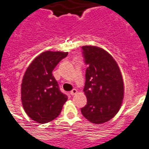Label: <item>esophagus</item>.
Instances as JSON below:
<instances>
[{
    "label": "esophagus",
    "instance_id": "34e87169",
    "mask_svg": "<svg viewBox=\"0 0 149 149\" xmlns=\"http://www.w3.org/2000/svg\"><path fill=\"white\" fill-rule=\"evenodd\" d=\"M77 93V90H76V89H73V90H72L71 91H70V95H72V96H73V95H76Z\"/></svg>",
    "mask_w": 149,
    "mask_h": 149
}]
</instances>
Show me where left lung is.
Here are the masks:
<instances>
[{
    "mask_svg": "<svg viewBox=\"0 0 149 149\" xmlns=\"http://www.w3.org/2000/svg\"><path fill=\"white\" fill-rule=\"evenodd\" d=\"M86 70L84 91L87 105L83 116L91 123L102 124L119 112L123 99V80L117 62L101 47L83 46Z\"/></svg>",
    "mask_w": 149,
    "mask_h": 149,
    "instance_id": "obj_1",
    "label": "left lung"
}]
</instances>
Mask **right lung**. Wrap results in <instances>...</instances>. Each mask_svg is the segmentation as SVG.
<instances>
[{"label": "right lung", "instance_id": "add662e5", "mask_svg": "<svg viewBox=\"0 0 149 149\" xmlns=\"http://www.w3.org/2000/svg\"><path fill=\"white\" fill-rule=\"evenodd\" d=\"M68 52H43L27 68L21 85V99L26 114L32 120L45 123L59 115L68 97L60 91L52 75L58 62Z\"/></svg>", "mask_w": 149, "mask_h": 149}]
</instances>
